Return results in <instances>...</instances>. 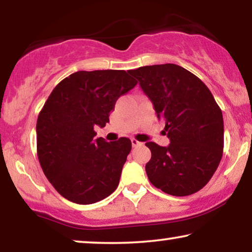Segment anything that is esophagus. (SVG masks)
I'll list each match as a JSON object with an SVG mask.
<instances>
[{
    "label": "esophagus",
    "instance_id": "esophagus-1",
    "mask_svg": "<svg viewBox=\"0 0 252 252\" xmlns=\"http://www.w3.org/2000/svg\"><path fill=\"white\" fill-rule=\"evenodd\" d=\"M130 141H132V146H133L134 148L142 146V142H140V141H137V140H135V139H132Z\"/></svg>",
    "mask_w": 252,
    "mask_h": 252
}]
</instances>
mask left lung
I'll list each match as a JSON object with an SVG mask.
<instances>
[{"mask_svg": "<svg viewBox=\"0 0 252 252\" xmlns=\"http://www.w3.org/2000/svg\"><path fill=\"white\" fill-rule=\"evenodd\" d=\"M140 82L171 143L147 142L151 159L146 172L151 184L168 195L201 190L222 157V112L204 82L177 64L142 66L130 71Z\"/></svg>", "mask_w": 252, "mask_h": 252, "instance_id": "left-lung-1", "label": "left lung"}]
</instances>
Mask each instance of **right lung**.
<instances>
[{
	"label": "right lung",
	"instance_id": "obj_1",
	"mask_svg": "<svg viewBox=\"0 0 252 252\" xmlns=\"http://www.w3.org/2000/svg\"><path fill=\"white\" fill-rule=\"evenodd\" d=\"M136 84L130 71H78L51 92L37 117V158L64 198L93 204L118 187L132 142L96 139L94 128L109 123L117 99Z\"/></svg>",
	"mask_w": 252,
	"mask_h": 252
}]
</instances>
